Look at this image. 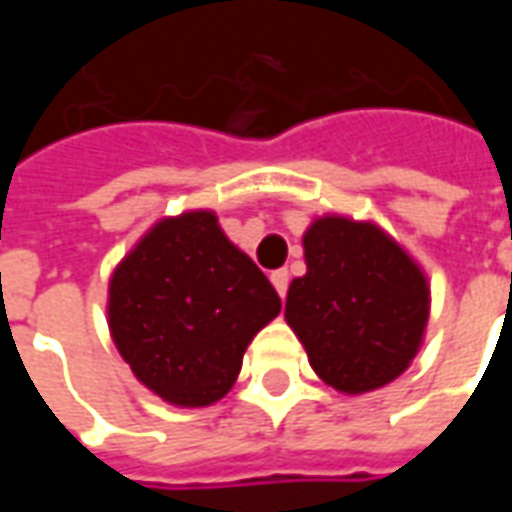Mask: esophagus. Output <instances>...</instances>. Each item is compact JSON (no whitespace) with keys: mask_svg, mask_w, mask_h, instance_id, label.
Masks as SVG:
<instances>
[{"mask_svg":"<svg viewBox=\"0 0 512 512\" xmlns=\"http://www.w3.org/2000/svg\"><path fill=\"white\" fill-rule=\"evenodd\" d=\"M288 271H285V268H279V271H274V274H271V285H274V288H277V293H279V299H285V296H288Z\"/></svg>","mask_w":512,"mask_h":512,"instance_id":"esophagus-1","label":"esophagus"}]
</instances>
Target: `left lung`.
I'll return each instance as SVG.
<instances>
[{
  "label": "left lung",
  "mask_w": 512,
  "mask_h": 512,
  "mask_svg": "<svg viewBox=\"0 0 512 512\" xmlns=\"http://www.w3.org/2000/svg\"><path fill=\"white\" fill-rule=\"evenodd\" d=\"M307 274L290 282L285 321L312 370L345 395L395 381L428 323V279L376 224L323 216L304 235Z\"/></svg>",
  "instance_id": "8db88e82"
}]
</instances>
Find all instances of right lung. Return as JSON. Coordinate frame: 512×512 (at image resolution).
Returning <instances> with one entry per match:
<instances>
[{
  "label": "right lung",
  "instance_id": "right-lung-1",
  "mask_svg": "<svg viewBox=\"0 0 512 512\" xmlns=\"http://www.w3.org/2000/svg\"><path fill=\"white\" fill-rule=\"evenodd\" d=\"M279 310L277 290L211 211L158 222L109 282L117 351L172 406H211L227 395L246 345Z\"/></svg>",
  "mask_w": 512,
  "mask_h": 512
}]
</instances>
